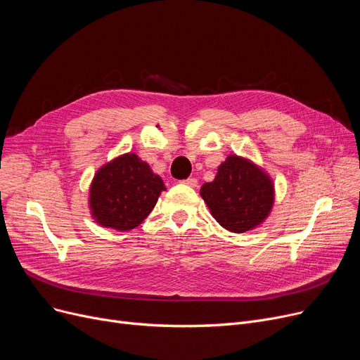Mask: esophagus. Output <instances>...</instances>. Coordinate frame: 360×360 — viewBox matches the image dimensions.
I'll use <instances>...</instances> for the list:
<instances>
[{"mask_svg": "<svg viewBox=\"0 0 360 360\" xmlns=\"http://www.w3.org/2000/svg\"><path fill=\"white\" fill-rule=\"evenodd\" d=\"M183 183H184V184H187V186H191V187H196L198 180H196L195 177H189L187 180H183Z\"/></svg>", "mask_w": 360, "mask_h": 360, "instance_id": "34e87169", "label": "esophagus"}]
</instances>
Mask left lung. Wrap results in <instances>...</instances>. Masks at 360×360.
Returning <instances> with one entry per match:
<instances>
[{"label":"left lung","instance_id":"left-lung-1","mask_svg":"<svg viewBox=\"0 0 360 360\" xmlns=\"http://www.w3.org/2000/svg\"><path fill=\"white\" fill-rule=\"evenodd\" d=\"M219 226L233 233H245L259 226L274 203V186L258 165L237 155H229L218 167L214 181L200 187Z\"/></svg>","mask_w":360,"mask_h":360}]
</instances>
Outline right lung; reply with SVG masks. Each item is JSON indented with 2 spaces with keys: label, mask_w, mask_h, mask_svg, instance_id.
I'll use <instances>...</instances> for the list:
<instances>
[{
  "label": "right lung",
  "mask_w": 360,
  "mask_h": 360,
  "mask_svg": "<svg viewBox=\"0 0 360 360\" xmlns=\"http://www.w3.org/2000/svg\"><path fill=\"white\" fill-rule=\"evenodd\" d=\"M162 191V179L145 161L124 153L96 171L89 191L92 217L102 227L131 230L150 214Z\"/></svg>",
  "instance_id": "1"
}]
</instances>
